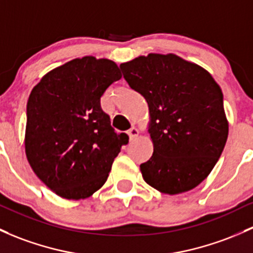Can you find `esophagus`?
Instances as JSON below:
<instances>
[{"instance_id":"esophagus-1","label":"esophagus","mask_w":253,"mask_h":253,"mask_svg":"<svg viewBox=\"0 0 253 253\" xmlns=\"http://www.w3.org/2000/svg\"><path fill=\"white\" fill-rule=\"evenodd\" d=\"M126 132H127V135H129L130 140H134L135 137L138 136V130H137V127H135V126L130 127Z\"/></svg>"}]
</instances>
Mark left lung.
<instances>
[{
    "instance_id": "1",
    "label": "left lung",
    "mask_w": 253,
    "mask_h": 253,
    "mask_svg": "<svg viewBox=\"0 0 253 253\" xmlns=\"http://www.w3.org/2000/svg\"><path fill=\"white\" fill-rule=\"evenodd\" d=\"M130 88L146 99L153 154L140 165L165 194L195 188L221 157L228 137L223 94L212 76L175 54H148L121 65Z\"/></svg>"
}]
</instances>
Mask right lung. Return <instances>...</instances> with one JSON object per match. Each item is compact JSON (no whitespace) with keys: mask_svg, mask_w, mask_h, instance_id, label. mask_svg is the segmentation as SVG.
I'll list each match as a JSON object with an SVG mask.
<instances>
[{"mask_svg":"<svg viewBox=\"0 0 253 253\" xmlns=\"http://www.w3.org/2000/svg\"><path fill=\"white\" fill-rule=\"evenodd\" d=\"M122 75L116 62L84 56L43 76L26 106L25 152L43 183L65 199L90 197L129 142L115 131L100 97Z\"/></svg>","mask_w":253,"mask_h":253,"instance_id":"add662e5","label":"right lung"}]
</instances>
